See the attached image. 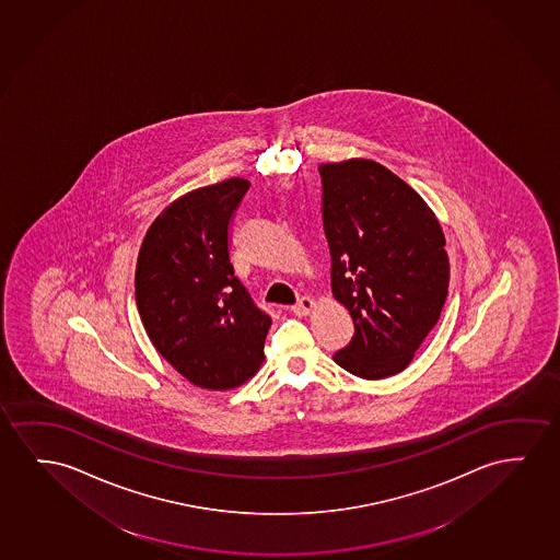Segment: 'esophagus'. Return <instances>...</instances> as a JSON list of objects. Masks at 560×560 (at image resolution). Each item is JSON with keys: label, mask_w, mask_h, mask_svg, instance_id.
Wrapping results in <instances>:
<instances>
[{"label": "esophagus", "mask_w": 560, "mask_h": 560, "mask_svg": "<svg viewBox=\"0 0 560 560\" xmlns=\"http://www.w3.org/2000/svg\"><path fill=\"white\" fill-rule=\"evenodd\" d=\"M315 308V301L311 300V298H301L295 305H293L292 311L298 316H305L311 313Z\"/></svg>", "instance_id": "34e87169"}]
</instances>
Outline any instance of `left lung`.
<instances>
[{"mask_svg":"<svg viewBox=\"0 0 560 560\" xmlns=\"http://www.w3.org/2000/svg\"><path fill=\"white\" fill-rule=\"evenodd\" d=\"M331 255V293L353 318L351 343L334 361L364 380L409 366L442 315L450 257L424 199L371 159L318 166Z\"/></svg>","mask_w":560,"mask_h":560,"instance_id":"left-lung-1","label":"left lung"}]
</instances>
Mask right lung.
Returning <instances> with one entry per match:
<instances>
[{"instance_id":"add662e5","label":"right lung","mask_w":560,"mask_h":560,"mask_svg":"<svg viewBox=\"0 0 560 560\" xmlns=\"http://www.w3.org/2000/svg\"><path fill=\"white\" fill-rule=\"evenodd\" d=\"M249 180L191 189L151 222L136 262V305L159 353L194 386H242L265 361L270 316L230 262L229 226Z\"/></svg>"}]
</instances>
